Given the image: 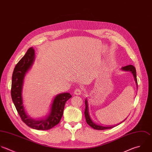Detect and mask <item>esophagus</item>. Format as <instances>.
Segmentation results:
<instances>
[{"mask_svg": "<svg viewBox=\"0 0 152 152\" xmlns=\"http://www.w3.org/2000/svg\"><path fill=\"white\" fill-rule=\"evenodd\" d=\"M82 91L81 89H75V91H74L75 95H80V94H82Z\"/></svg>", "mask_w": 152, "mask_h": 152, "instance_id": "1", "label": "esophagus"}]
</instances>
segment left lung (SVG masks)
<instances>
[{"instance_id": "obj_1", "label": "left lung", "mask_w": 152, "mask_h": 152, "mask_svg": "<svg viewBox=\"0 0 152 152\" xmlns=\"http://www.w3.org/2000/svg\"><path fill=\"white\" fill-rule=\"evenodd\" d=\"M122 69L126 71H130L132 72V73H133L134 77V80L137 85V88L138 86L137 85V76H136V68L132 66V65H128L124 67H122ZM85 118H86V123H88V125H89L92 128H93L95 130H107V129H110L113 128L114 126H112V127H103V126H101L99 125L96 124L95 123H94L92 121V120L91 119V117L89 116V111H88V101L86 99L85 100Z\"/></svg>"}]
</instances>
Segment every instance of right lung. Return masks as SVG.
I'll return each instance as SVG.
<instances>
[{
	"label": "right lung",
	"instance_id": "obj_1",
	"mask_svg": "<svg viewBox=\"0 0 152 152\" xmlns=\"http://www.w3.org/2000/svg\"><path fill=\"white\" fill-rule=\"evenodd\" d=\"M34 58V50L31 47L16 64L12 77L11 96L15 108L24 123L36 130H47L59 123L63 114L65 104L72 97V95L69 93H63L57 95L52 104L50 113L45 119L35 120L27 115L23 105L22 89L25 75L31 68Z\"/></svg>",
	"mask_w": 152,
	"mask_h": 152
}]
</instances>
